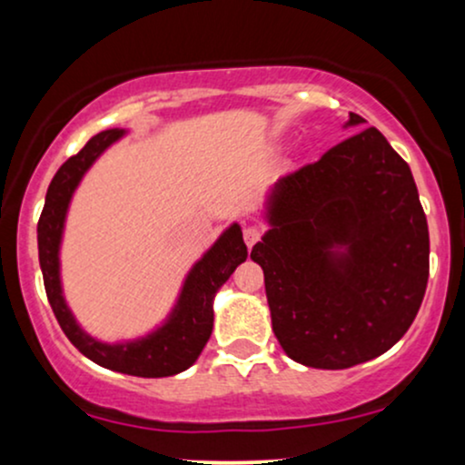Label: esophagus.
<instances>
[{"label": "esophagus", "mask_w": 465, "mask_h": 465, "mask_svg": "<svg viewBox=\"0 0 465 465\" xmlns=\"http://www.w3.org/2000/svg\"><path fill=\"white\" fill-rule=\"evenodd\" d=\"M260 236H262V229L260 227L255 225L244 227V242H247V247H253V244L260 240Z\"/></svg>", "instance_id": "obj_1"}]
</instances>
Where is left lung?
<instances>
[{"instance_id": "8db88e82", "label": "left lung", "mask_w": 465, "mask_h": 465, "mask_svg": "<svg viewBox=\"0 0 465 465\" xmlns=\"http://www.w3.org/2000/svg\"><path fill=\"white\" fill-rule=\"evenodd\" d=\"M348 124L365 120L350 114ZM269 221L251 260L292 361L348 370L402 339L429 282V225L409 163L381 131L354 133L284 174Z\"/></svg>"}]
</instances>
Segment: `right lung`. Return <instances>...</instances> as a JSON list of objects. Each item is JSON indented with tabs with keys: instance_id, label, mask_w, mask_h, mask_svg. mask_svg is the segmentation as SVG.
<instances>
[{
	"instance_id": "1",
	"label": "right lung",
	"mask_w": 465,
	"mask_h": 465,
	"mask_svg": "<svg viewBox=\"0 0 465 465\" xmlns=\"http://www.w3.org/2000/svg\"><path fill=\"white\" fill-rule=\"evenodd\" d=\"M122 135L120 129H109L94 135L80 151L69 157L58 168L45 194V205L41 212L36 238H39V262L44 271V284L52 311L63 332L74 343V348L83 351L106 370L129 373L142 378H163L188 370L199 359L205 348L207 339L214 325V302L216 291L229 280L240 262L247 260V244L242 240V232L238 225H232L218 238V242L203 255L199 264L192 269L185 280L183 292L177 311L170 322L159 332L148 339L135 341L126 345H104L89 339L74 322L72 312L67 311L65 300L61 295V280H58V244H61L63 223L65 212L76 190L78 181L87 173V168L95 162L100 153L109 143H114Z\"/></svg>"
}]
</instances>
